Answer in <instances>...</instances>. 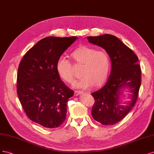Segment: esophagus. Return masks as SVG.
<instances>
[{
    "label": "esophagus",
    "instance_id": "esophagus-1",
    "mask_svg": "<svg viewBox=\"0 0 154 154\" xmlns=\"http://www.w3.org/2000/svg\"><path fill=\"white\" fill-rule=\"evenodd\" d=\"M82 93L83 91H75V92H74V95L75 96H78L79 95H81V94H82Z\"/></svg>",
    "mask_w": 154,
    "mask_h": 154
}]
</instances>
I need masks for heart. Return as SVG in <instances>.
I'll return each instance as SVG.
<instances>
[{
	"label": "heart",
	"mask_w": 154,
	"mask_h": 154,
	"mask_svg": "<svg viewBox=\"0 0 154 154\" xmlns=\"http://www.w3.org/2000/svg\"><path fill=\"white\" fill-rule=\"evenodd\" d=\"M72 56L78 64H83L80 80L74 84L77 88L88 89L93 84L99 86L106 81L110 68V59L104 51H97L90 47H82L74 51ZM58 75L64 81L72 83L74 75L71 62L64 56H61L56 63Z\"/></svg>",
	"instance_id": "b5f03b06"
}]
</instances>
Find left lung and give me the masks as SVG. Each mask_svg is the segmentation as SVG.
<instances>
[{"mask_svg": "<svg viewBox=\"0 0 154 154\" xmlns=\"http://www.w3.org/2000/svg\"><path fill=\"white\" fill-rule=\"evenodd\" d=\"M87 39L90 43L103 48L111 62L107 82L100 90L91 93L95 99L91 115L102 125H115L127 115L136 102L141 73L138 57L131 48L111 34L88 36ZM125 88L131 93L129 94L130 100L123 104L121 97Z\"/></svg>", "mask_w": 154, "mask_h": 154, "instance_id": "1", "label": "left lung"}]
</instances>
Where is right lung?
Listing matches in <instances>:
<instances>
[{
    "label": "right lung",
    "instance_id": "obj_1",
    "mask_svg": "<svg viewBox=\"0 0 154 154\" xmlns=\"http://www.w3.org/2000/svg\"><path fill=\"white\" fill-rule=\"evenodd\" d=\"M77 39L45 38L27 52L19 64V100L27 117L44 127H58L66 119L67 101L73 91L60 79L56 63Z\"/></svg>",
    "mask_w": 154,
    "mask_h": 154
}]
</instances>
